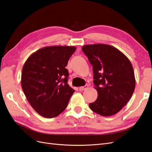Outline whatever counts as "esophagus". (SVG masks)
I'll return each instance as SVG.
<instances>
[{"mask_svg":"<svg viewBox=\"0 0 152 152\" xmlns=\"http://www.w3.org/2000/svg\"><path fill=\"white\" fill-rule=\"evenodd\" d=\"M88 87H89V86H88V85H86L85 86L80 87L79 88V89H80V91H84V90H86L87 89H88Z\"/></svg>","mask_w":152,"mask_h":152,"instance_id":"1","label":"esophagus"}]
</instances>
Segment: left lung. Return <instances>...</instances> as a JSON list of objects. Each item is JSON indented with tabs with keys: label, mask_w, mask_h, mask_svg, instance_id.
I'll use <instances>...</instances> for the list:
<instances>
[{
	"label": "left lung",
	"mask_w": 152,
	"mask_h": 152,
	"mask_svg": "<svg viewBox=\"0 0 152 152\" xmlns=\"http://www.w3.org/2000/svg\"><path fill=\"white\" fill-rule=\"evenodd\" d=\"M82 49L93 65V82L98 92L97 99L89 104L90 109L104 116L117 113L135 90L131 62L122 52L109 45H87Z\"/></svg>",
	"instance_id": "obj_1"
}]
</instances>
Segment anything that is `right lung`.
<instances>
[{"label":"right lung","instance_id":"add662e5","mask_svg":"<svg viewBox=\"0 0 152 152\" xmlns=\"http://www.w3.org/2000/svg\"><path fill=\"white\" fill-rule=\"evenodd\" d=\"M76 48L45 47L33 53L24 63L21 86L28 101L38 114L54 118L65 110L75 90L67 83L65 68Z\"/></svg>","mask_w":152,"mask_h":152}]
</instances>
